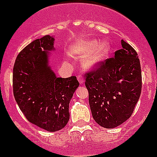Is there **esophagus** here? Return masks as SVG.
<instances>
[{
	"instance_id": "1",
	"label": "esophagus",
	"mask_w": 157,
	"mask_h": 157,
	"mask_svg": "<svg viewBox=\"0 0 157 157\" xmlns=\"http://www.w3.org/2000/svg\"><path fill=\"white\" fill-rule=\"evenodd\" d=\"M77 80H78V81L80 82V84H83L84 83V78L83 76H81V75H78L77 76Z\"/></svg>"
}]
</instances>
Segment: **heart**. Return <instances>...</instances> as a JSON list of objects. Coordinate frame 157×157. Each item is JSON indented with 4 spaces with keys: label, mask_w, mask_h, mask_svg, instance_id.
I'll list each match as a JSON object with an SVG mask.
<instances>
[{
    "label": "heart",
    "mask_w": 157,
    "mask_h": 157,
    "mask_svg": "<svg viewBox=\"0 0 157 157\" xmlns=\"http://www.w3.org/2000/svg\"><path fill=\"white\" fill-rule=\"evenodd\" d=\"M97 44L94 40H84L82 42L75 45L71 51L76 55H83L90 52L84 60V65L89 68H93L103 63L109 55L112 45L108 41H102Z\"/></svg>",
    "instance_id": "heart-1"
}]
</instances>
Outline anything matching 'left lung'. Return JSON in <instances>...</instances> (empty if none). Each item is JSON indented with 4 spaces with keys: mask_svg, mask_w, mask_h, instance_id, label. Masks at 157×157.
<instances>
[{
    "mask_svg": "<svg viewBox=\"0 0 157 157\" xmlns=\"http://www.w3.org/2000/svg\"><path fill=\"white\" fill-rule=\"evenodd\" d=\"M115 56L86 73V86L93 118L99 125L112 129L133 114L141 94L142 72L138 54L121 40Z\"/></svg>",
    "mask_w": 157,
    "mask_h": 157,
    "instance_id": "left-lung-1",
    "label": "left lung"
}]
</instances>
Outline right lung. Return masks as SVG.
<instances>
[{
    "label": "right lung",
    "mask_w": 157,
    "mask_h": 157,
    "mask_svg": "<svg viewBox=\"0 0 157 157\" xmlns=\"http://www.w3.org/2000/svg\"><path fill=\"white\" fill-rule=\"evenodd\" d=\"M54 38L44 36L21 50L13 69V91L28 121L50 132L58 131L69 121V103L79 86L76 76L57 77L48 64Z\"/></svg>",
    "instance_id": "obj_1"
}]
</instances>
